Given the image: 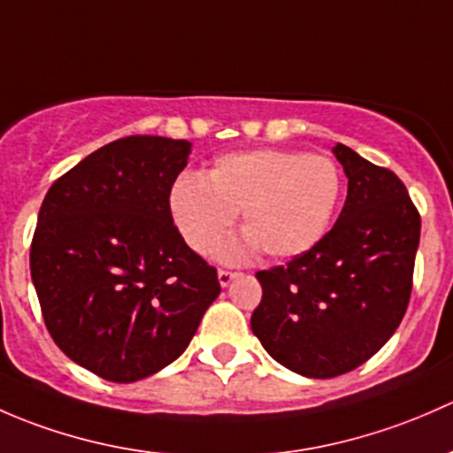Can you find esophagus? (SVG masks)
Returning a JSON list of instances; mask_svg holds the SVG:
<instances>
[{"instance_id":"1","label":"esophagus","mask_w":453,"mask_h":453,"mask_svg":"<svg viewBox=\"0 0 453 453\" xmlns=\"http://www.w3.org/2000/svg\"><path fill=\"white\" fill-rule=\"evenodd\" d=\"M240 273H231V270H218V281H220L222 288H226L233 279L237 277Z\"/></svg>"}]
</instances>
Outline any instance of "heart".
<instances>
[{"label":"heart","mask_w":453,"mask_h":453,"mask_svg":"<svg viewBox=\"0 0 453 453\" xmlns=\"http://www.w3.org/2000/svg\"><path fill=\"white\" fill-rule=\"evenodd\" d=\"M342 194V179L327 157L298 150H249L216 158L207 176H180L170 209L194 253H209L242 211L244 235L218 249L222 261L264 250L295 259L327 235Z\"/></svg>","instance_id":"b5f03b06"}]
</instances>
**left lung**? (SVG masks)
Wrapping results in <instances>:
<instances>
[{"label":"left lung","mask_w":453,"mask_h":453,"mask_svg":"<svg viewBox=\"0 0 453 453\" xmlns=\"http://www.w3.org/2000/svg\"><path fill=\"white\" fill-rule=\"evenodd\" d=\"M349 179L334 228L286 265L261 270L250 329L298 375L329 380L375 356L399 327L412 292L421 218L395 172L334 148Z\"/></svg>","instance_id":"1"}]
</instances>
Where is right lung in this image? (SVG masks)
<instances>
[{"mask_svg":"<svg viewBox=\"0 0 453 453\" xmlns=\"http://www.w3.org/2000/svg\"><path fill=\"white\" fill-rule=\"evenodd\" d=\"M185 139L106 143L45 194L30 273L60 351L102 380L130 384L176 360L220 295L170 211Z\"/></svg>","mask_w":453,"mask_h":453,"instance_id":"right-lung-1","label":"right lung"}]
</instances>
